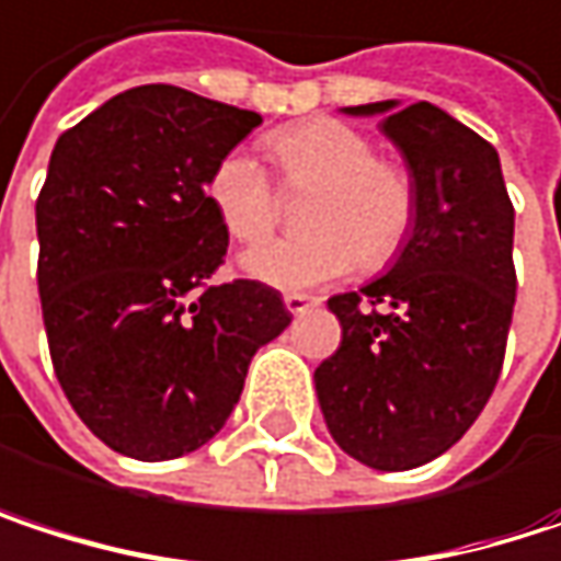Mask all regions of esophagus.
<instances>
[{
	"instance_id": "1",
	"label": "esophagus",
	"mask_w": 561,
	"mask_h": 561,
	"mask_svg": "<svg viewBox=\"0 0 561 561\" xmlns=\"http://www.w3.org/2000/svg\"><path fill=\"white\" fill-rule=\"evenodd\" d=\"M318 305V298L314 295H305V291H285V308L291 311V314H305L308 308H314Z\"/></svg>"
}]
</instances>
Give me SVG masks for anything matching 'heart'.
Masks as SVG:
<instances>
[{
	"mask_svg": "<svg viewBox=\"0 0 561 561\" xmlns=\"http://www.w3.org/2000/svg\"><path fill=\"white\" fill-rule=\"evenodd\" d=\"M266 149L288 187H311L301 207L308 230L250 250L243 270L253 279L314 288L360 263L383 270L405 250L419 220V184L402 162L377 156L367 133L321 116L273 133ZM207 197L240 243H260L279 220L273 178L250 152H230L214 165Z\"/></svg>",
	"mask_w": 561,
	"mask_h": 561,
	"instance_id": "b5f03b06",
	"label": "heart"
}]
</instances>
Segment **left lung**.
<instances>
[{
	"label": "left lung",
	"instance_id": "1",
	"mask_svg": "<svg viewBox=\"0 0 561 561\" xmlns=\"http://www.w3.org/2000/svg\"><path fill=\"white\" fill-rule=\"evenodd\" d=\"M383 133L419 184V220L387 276L331 295L341 347L314 370L334 442L367 468L409 471L445 455L501 380L516 301L513 204L497 149L419 100Z\"/></svg>",
	"mask_w": 561,
	"mask_h": 561
}]
</instances>
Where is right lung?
<instances>
[{
	"label": "right lung",
	"mask_w": 561,
	"mask_h": 561,
	"mask_svg": "<svg viewBox=\"0 0 561 561\" xmlns=\"http://www.w3.org/2000/svg\"><path fill=\"white\" fill-rule=\"evenodd\" d=\"M260 123L146 83L57 139L35 204L42 318L67 402L119 455L169 461L210 442L291 321L263 282L210 285L230 237L207 181Z\"/></svg>",
	"instance_id": "1"
}]
</instances>
